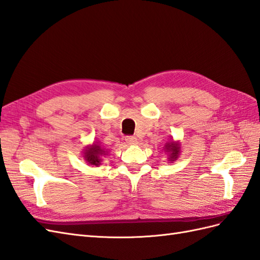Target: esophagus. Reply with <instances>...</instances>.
I'll return each instance as SVG.
<instances>
[{"label":"esophagus","instance_id":"1","mask_svg":"<svg viewBox=\"0 0 260 260\" xmlns=\"http://www.w3.org/2000/svg\"><path fill=\"white\" fill-rule=\"evenodd\" d=\"M125 141L127 142V144H129V145H136L138 143V139L135 136H127Z\"/></svg>","mask_w":260,"mask_h":260}]
</instances>
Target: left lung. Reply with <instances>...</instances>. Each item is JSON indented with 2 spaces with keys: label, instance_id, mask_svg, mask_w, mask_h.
I'll use <instances>...</instances> for the list:
<instances>
[{
  "label": "left lung",
  "instance_id": "obj_1",
  "mask_svg": "<svg viewBox=\"0 0 260 260\" xmlns=\"http://www.w3.org/2000/svg\"><path fill=\"white\" fill-rule=\"evenodd\" d=\"M168 147L170 148V151H171V159L172 158L175 159L177 157V155H178V152H179V146L176 145L174 142H172L170 145H168Z\"/></svg>",
  "mask_w": 260,
  "mask_h": 260
}]
</instances>
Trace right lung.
<instances>
[{
	"label": "right lung",
	"instance_id": "right-lung-1",
	"mask_svg": "<svg viewBox=\"0 0 260 260\" xmlns=\"http://www.w3.org/2000/svg\"><path fill=\"white\" fill-rule=\"evenodd\" d=\"M103 150L101 149V147L98 145H93L92 147L86 149V152H85V159L88 160L91 165H95L98 166L100 164V159H99V156L102 155Z\"/></svg>",
	"mask_w": 260,
	"mask_h": 260
}]
</instances>
